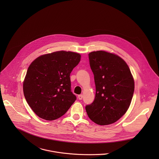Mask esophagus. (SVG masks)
<instances>
[{
  "label": "esophagus",
  "instance_id": "obj_1",
  "mask_svg": "<svg viewBox=\"0 0 159 159\" xmlns=\"http://www.w3.org/2000/svg\"><path fill=\"white\" fill-rule=\"evenodd\" d=\"M78 99H79V100H82V98H83V95L82 94L78 95Z\"/></svg>",
  "mask_w": 159,
  "mask_h": 159
}]
</instances>
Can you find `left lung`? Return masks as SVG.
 Wrapping results in <instances>:
<instances>
[{
    "instance_id": "8db88e82",
    "label": "left lung",
    "mask_w": 159,
    "mask_h": 159,
    "mask_svg": "<svg viewBox=\"0 0 159 159\" xmlns=\"http://www.w3.org/2000/svg\"><path fill=\"white\" fill-rule=\"evenodd\" d=\"M94 76L95 97L86 106L91 120L100 125L118 120L129 109L135 89L130 68L118 56L104 51L89 54Z\"/></svg>"
}]
</instances>
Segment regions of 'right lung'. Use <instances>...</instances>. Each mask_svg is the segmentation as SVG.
Returning <instances> with one entry per match:
<instances>
[{"mask_svg": "<svg viewBox=\"0 0 159 159\" xmlns=\"http://www.w3.org/2000/svg\"><path fill=\"white\" fill-rule=\"evenodd\" d=\"M80 59L78 53L61 51L42 55L29 66L23 92L39 117L47 120L58 119L76 100L71 91L70 76Z\"/></svg>", "mask_w": 159, "mask_h": 159, "instance_id": "right-lung-1", "label": "right lung"}]
</instances>
